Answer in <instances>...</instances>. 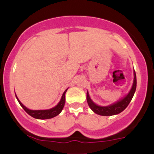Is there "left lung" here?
Masks as SVG:
<instances>
[{"label": "left lung", "instance_id": "8db88e82", "mask_svg": "<svg viewBox=\"0 0 154 154\" xmlns=\"http://www.w3.org/2000/svg\"><path fill=\"white\" fill-rule=\"evenodd\" d=\"M134 82L132 87L131 89L130 92H129L127 95L123 98L120 101H117V102L114 103L113 104H110L109 106H106V107H101L97 104H95L93 101L91 100L89 98V93H86V100H87V103L89 104V107L92 109L93 112L98 115H101V116H112V115L118 114V113H121L123 110H124L126 108L129 104L130 103L131 100L133 98V95L135 94V89H136V74H135V71H134Z\"/></svg>", "mask_w": 154, "mask_h": 154}]
</instances>
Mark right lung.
<instances>
[{"mask_svg":"<svg viewBox=\"0 0 154 154\" xmlns=\"http://www.w3.org/2000/svg\"><path fill=\"white\" fill-rule=\"evenodd\" d=\"M67 92V89L64 92L63 95H62V98H61V101H59V104L56 106V107H53L51 109H49V110H29V109L27 108L26 107L23 105V104L21 103V101L18 99V101L20 104V105L22 106V108L25 110L26 113H28L30 116H31L32 117L36 119H40V120H45V119H50L53 118V117H56L57 115H59L61 113V111L63 109L64 106H65V93Z\"/></svg>","mask_w":154,"mask_h":154,"instance_id":"1","label":"right lung"}]
</instances>
